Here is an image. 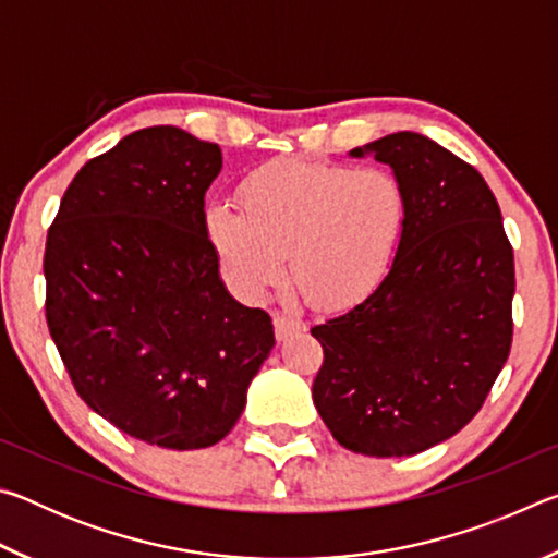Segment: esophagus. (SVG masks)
Masks as SVG:
<instances>
[{
  "label": "esophagus",
  "mask_w": 558,
  "mask_h": 558,
  "mask_svg": "<svg viewBox=\"0 0 558 558\" xmlns=\"http://www.w3.org/2000/svg\"><path fill=\"white\" fill-rule=\"evenodd\" d=\"M272 325H276V337L278 339H288L290 335L302 332V329H305V323H302V319L282 315V313H276V317H272Z\"/></svg>",
  "instance_id": "34e87169"
}]
</instances>
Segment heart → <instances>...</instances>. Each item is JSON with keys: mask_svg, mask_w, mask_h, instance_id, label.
I'll return each mask as SVG.
<instances>
[{"mask_svg": "<svg viewBox=\"0 0 558 558\" xmlns=\"http://www.w3.org/2000/svg\"><path fill=\"white\" fill-rule=\"evenodd\" d=\"M245 215L206 209V235L231 286L258 298L290 276L317 307L364 300L389 268L405 219L403 189L381 167L278 159L241 184Z\"/></svg>", "mask_w": 558, "mask_h": 558, "instance_id": "heart-1", "label": "heart"}]
</instances>
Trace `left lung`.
Listing matches in <instances>:
<instances>
[{
    "instance_id": "left-lung-1",
    "label": "left lung",
    "mask_w": 558,
    "mask_h": 558,
    "mask_svg": "<svg viewBox=\"0 0 558 558\" xmlns=\"http://www.w3.org/2000/svg\"><path fill=\"white\" fill-rule=\"evenodd\" d=\"M364 153L399 179L403 231L379 288L310 329L325 352L313 401L339 446L401 458L483 409L512 349L514 251L493 189L446 147L396 132Z\"/></svg>"
}]
</instances>
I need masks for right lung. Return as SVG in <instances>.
<instances>
[{
    "label": "right lung",
    "instance_id": "right-lung-1",
    "mask_svg": "<svg viewBox=\"0 0 558 558\" xmlns=\"http://www.w3.org/2000/svg\"><path fill=\"white\" fill-rule=\"evenodd\" d=\"M221 147L157 125L88 159L46 235V323L93 411L172 450L229 433L276 335L219 278L204 194Z\"/></svg>",
    "mask_w": 558,
    "mask_h": 558
}]
</instances>
